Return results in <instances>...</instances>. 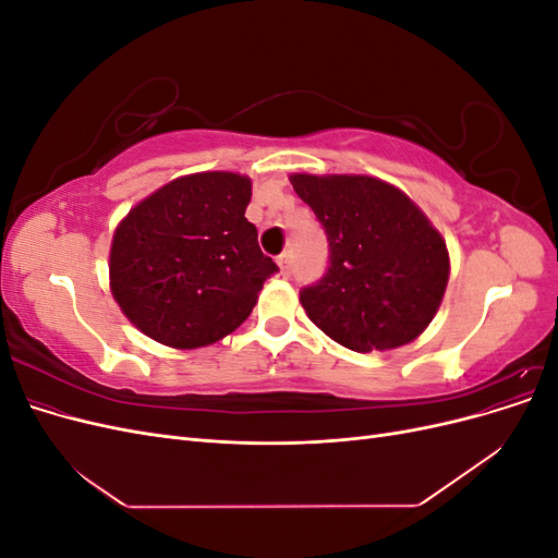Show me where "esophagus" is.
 Returning <instances> with one entry per match:
<instances>
[{"mask_svg":"<svg viewBox=\"0 0 558 558\" xmlns=\"http://www.w3.org/2000/svg\"><path fill=\"white\" fill-rule=\"evenodd\" d=\"M277 265H279L283 277L291 275V256H289V253H281V256L277 258Z\"/></svg>","mask_w":558,"mask_h":558,"instance_id":"34e87169","label":"esophagus"}]
</instances>
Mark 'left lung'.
I'll list each match as a JSON object with an SVG mask.
<instances>
[{"label": "left lung", "instance_id": "8db88e82", "mask_svg": "<svg viewBox=\"0 0 558 558\" xmlns=\"http://www.w3.org/2000/svg\"><path fill=\"white\" fill-rule=\"evenodd\" d=\"M328 238V269L300 291L307 316L351 351L408 344L426 330L449 281V253L396 185L373 177L293 174Z\"/></svg>", "mask_w": 558, "mask_h": 558}]
</instances>
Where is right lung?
Listing matches in <instances>:
<instances>
[{
  "instance_id": "add662e5",
  "label": "right lung",
  "mask_w": 558,
  "mask_h": 558,
  "mask_svg": "<svg viewBox=\"0 0 558 558\" xmlns=\"http://www.w3.org/2000/svg\"><path fill=\"white\" fill-rule=\"evenodd\" d=\"M248 202L251 179L202 172L162 185L116 228L111 293L150 340L197 349L248 318L279 269L246 221Z\"/></svg>"
}]
</instances>
